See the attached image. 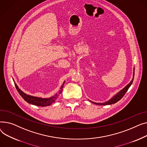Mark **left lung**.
Here are the masks:
<instances>
[{
	"mask_svg": "<svg viewBox=\"0 0 147 147\" xmlns=\"http://www.w3.org/2000/svg\"><path fill=\"white\" fill-rule=\"evenodd\" d=\"M134 75H135V67L134 69V74H133L134 77H133L132 80L131 81V82L129 83V84H127L123 90H122L120 92H119V93H117L116 95V96H115L113 98H112L111 99H110V100H109L108 101L105 102H103V103H97V102H92V101H91V102H93L94 104H96L97 105H101V106L102 105H111V104H115V103L117 102L118 101H119L120 99H121L124 96V95L126 94V92L128 90L129 88L130 87V86L131 85V84H132L133 81H134Z\"/></svg>",
	"mask_w": 147,
	"mask_h": 147,
	"instance_id": "8db88e82",
	"label": "left lung"
}]
</instances>
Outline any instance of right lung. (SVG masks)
Returning <instances> with one entry per match:
<instances>
[{
	"label": "right lung",
	"mask_w": 147,
	"mask_h": 147,
	"mask_svg": "<svg viewBox=\"0 0 147 147\" xmlns=\"http://www.w3.org/2000/svg\"><path fill=\"white\" fill-rule=\"evenodd\" d=\"M63 85H64V82L62 84V85L61 86L60 90L59 92V95L62 92ZM15 86L17 91H18V92L20 94V96L24 98V100L25 101L30 103V104L37 106L45 107V106H50L56 101V98L59 96L58 94H56L54 97H50L49 98H38V97H33V96H28V95H27V94H25L24 92H23L22 91H21V90L18 88V86L16 85V84H15Z\"/></svg>",
	"instance_id": "right-lung-1"
}]
</instances>
